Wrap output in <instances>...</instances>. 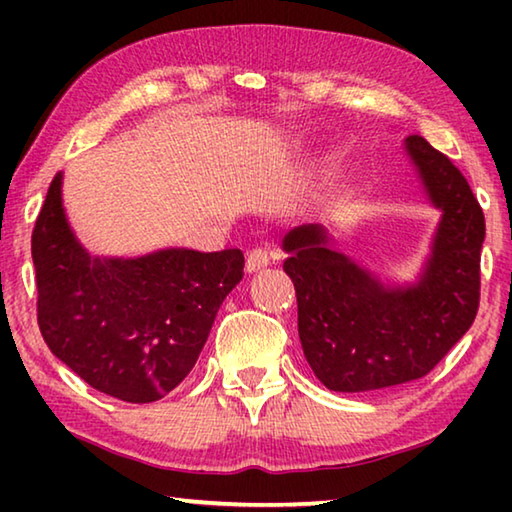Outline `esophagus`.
Returning <instances> with one entry per match:
<instances>
[{
    "label": "esophagus",
    "instance_id": "esophagus-1",
    "mask_svg": "<svg viewBox=\"0 0 512 512\" xmlns=\"http://www.w3.org/2000/svg\"><path fill=\"white\" fill-rule=\"evenodd\" d=\"M275 259L273 253H268L266 248H253L248 253V259H246V271L248 273H257L262 271V268H266L268 264H271Z\"/></svg>",
    "mask_w": 512,
    "mask_h": 512
}]
</instances>
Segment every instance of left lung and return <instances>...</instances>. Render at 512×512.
<instances>
[{"instance_id":"left-lung-1","label":"left lung","mask_w":512,"mask_h":512,"mask_svg":"<svg viewBox=\"0 0 512 512\" xmlns=\"http://www.w3.org/2000/svg\"><path fill=\"white\" fill-rule=\"evenodd\" d=\"M404 151L440 212L415 282L388 284L329 246L325 225L284 235V271L298 298V334L329 391L363 393L427 375L474 323L485 219L452 160L409 135Z\"/></svg>"}]
</instances>
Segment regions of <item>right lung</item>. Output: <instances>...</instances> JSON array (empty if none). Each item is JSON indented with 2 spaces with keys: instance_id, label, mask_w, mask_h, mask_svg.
I'll return each instance as SVG.
<instances>
[{
  "instance_id": "right-lung-1",
  "label": "right lung",
  "mask_w": 512,
  "mask_h": 512,
  "mask_svg": "<svg viewBox=\"0 0 512 512\" xmlns=\"http://www.w3.org/2000/svg\"><path fill=\"white\" fill-rule=\"evenodd\" d=\"M31 255L49 350L92 388L131 404L162 400L189 375L216 311L244 277L237 248L90 255L69 228L63 173L49 185Z\"/></svg>"
}]
</instances>
